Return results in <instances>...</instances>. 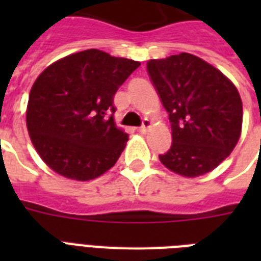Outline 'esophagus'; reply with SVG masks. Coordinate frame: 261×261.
<instances>
[{"mask_svg": "<svg viewBox=\"0 0 261 261\" xmlns=\"http://www.w3.org/2000/svg\"><path fill=\"white\" fill-rule=\"evenodd\" d=\"M151 126V122L150 120H147V119H145L142 123V126L139 127V133H142V134H145L147 130H149V127Z\"/></svg>", "mask_w": 261, "mask_h": 261, "instance_id": "1", "label": "esophagus"}]
</instances>
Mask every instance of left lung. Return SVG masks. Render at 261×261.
I'll return each instance as SVG.
<instances>
[{"label": "left lung", "instance_id": "1", "mask_svg": "<svg viewBox=\"0 0 261 261\" xmlns=\"http://www.w3.org/2000/svg\"><path fill=\"white\" fill-rule=\"evenodd\" d=\"M146 67L172 127V146L160 161L186 177L213 171L241 134L237 88L218 69L187 53L151 59Z\"/></svg>", "mask_w": 261, "mask_h": 261}]
</instances>
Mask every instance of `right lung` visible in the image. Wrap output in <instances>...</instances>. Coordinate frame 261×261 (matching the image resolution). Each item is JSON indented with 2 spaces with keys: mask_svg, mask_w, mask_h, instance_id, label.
I'll return each mask as SVG.
<instances>
[{
  "mask_svg": "<svg viewBox=\"0 0 261 261\" xmlns=\"http://www.w3.org/2000/svg\"><path fill=\"white\" fill-rule=\"evenodd\" d=\"M139 65L90 48L59 59L36 79L27 128L53 171L87 181L114 167L128 141L115 126L114 96Z\"/></svg>",
  "mask_w": 261,
  "mask_h": 261,
  "instance_id": "add662e5",
  "label": "right lung"
}]
</instances>
